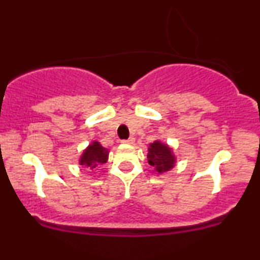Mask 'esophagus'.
<instances>
[{
	"label": "esophagus",
	"instance_id": "obj_1",
	"mask_svg": "<svg viewBox=\"0 0 260 260\" xmlns=\"http://www.w3.org/2000/svg\"><path fill=\"white\" fill-rule=\"evenodd\" d=\"M122 143H123V144H133L134 138L133 137H131V138H128V139H123L122 140Z\"/></svg>",
	"mask_w": 260,
	"mask_h": 260
}]
</instances>
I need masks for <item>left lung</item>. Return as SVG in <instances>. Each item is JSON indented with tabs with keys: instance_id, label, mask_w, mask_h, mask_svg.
Instances as JSON below:
<instances>
[{
	"instance_id": "1",
	"label": "left lung",
	"mask_w": 260,
	"mask_h": 260,
	"mask_svg": "<svg viewBox=\"0 0 260 260\" xmlns=\"http://www.w3.org/2000/svg\"><path fill=\"white\" fill-rule=\"evenodd\" d=\"M148 162L155 169L157 174L168 172L175 166L176 157L172 149L168 144H164L160 140H155L149 145Z\"/></svg>"
}]
</instances>
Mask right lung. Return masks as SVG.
Here are the masks:
<instances>
[{"label":"right lung","instance_id":"add662e5","mask_svg":"<svg viewBox=\"0 0 260 260\" xmlns=\"http://www.w3.org/2000/svg\"><path fill=\"white\" fill-rule=\"evenodd\" d=\"M109 157V150L103 147L99 142H92L88 148L83 151L79 159V165L85 166L90 170L99 168L105 164Z\"/></svg>","mask_w":260,"mask_h":260}]
</instances>
